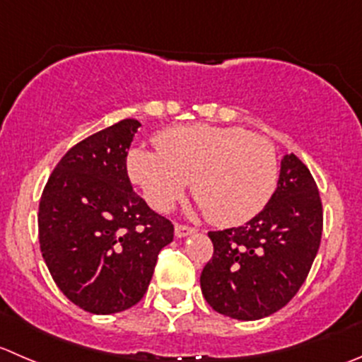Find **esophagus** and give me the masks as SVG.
Instances as JSON below:
<instances>
[{
    "instance_id": "1",
    "label": "esophagus",
    "mask_w": 362,
    "mask_h": 362,
    "mask_svg": "<svg viewBox=\"0 0 362 362\" xmlns=\"http://www.w3.org/2000/svg\"><path fill=\"white\" fill-rule=\"evenodd\" d=\"M194 231H196V228L187 226V224H175V235H177L178 238L187 237V235L194 233Z\"/></svg>"
}]
</instances>
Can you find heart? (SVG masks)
<instances>
[{
    "mask_svg": "<svg viewBox=\"0 0 362 362\" xmlns=\"http://www.w3.org/2000/svg\"><path fill=\"white\" fill-rule=\"evenodd\" d=\"M156 152L132 150L129 175L157 210L173 209L192 182V196L221 226L255 217L278 184V153L263 136L242 127L192 125L163 132Z\"/></svg>",
    "mask_w": 362,
    "mask_h": 362,
    "instance_id": "heart-1",
    "label": "heart"
}]
</instances>
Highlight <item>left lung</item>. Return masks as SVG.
Wrapping results in <instances>:
<instances>
[{
  "label": "left lung",
  "mask_w": 362,
  "mask_h": 362,
  "mask_svg": "<svg viewBox=\"0 0 362 362\" xmlns=\"http://www.w3.org/2000/svg\"><path fill=\"white\" fill-rule=\"evenodd\" d=\"M324 210L306 164L281 159L278 189L244 226L209 231L214 255L202 272V292L214 311L258 320L281 310L306 281L320 247Z\"/></svg>",
  "instance_id": "obj_1"
}]
</instances>
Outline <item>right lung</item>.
I'll return each instance as SVG.
<instances>
[{"instance_id":"right-lung-1","label":"right lung","mask_w":362,"mask_h":362,"mask_svg":"<svg viewBox=\"0 0 362 362\" xmlns=\"http://www.w3.org/2000/svg\"><path fill=\"white\" fill-rule=\"evenodd\" d=\"M125 118L74 145L38 205V240L52 279L81 310L111 315L141 300L173 224L132 191L127 153L139 127Z\"/></svg>"}]
</instances>
